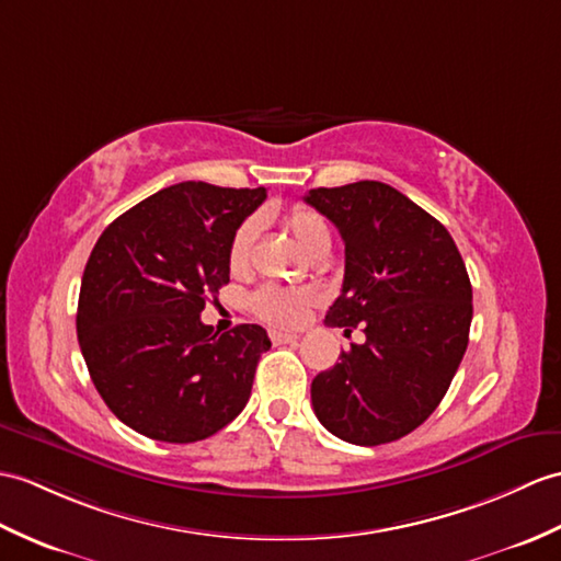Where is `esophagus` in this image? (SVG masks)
<instances>
[{"label": "esophagus", "instance_id": "obj_1", "mask_svg": "<svg viewBox=\"0 0 561 561\" xmlns=\"http://www.w3.org/2000/svg\"><path fill=\"white\" fill-rule=\"evenodd\" d=\"M270 340L272 344H291L298 340V334L291 332H270Z\"/></svg>", "mask_w": 561, "mask_h": 561}]
</instances>
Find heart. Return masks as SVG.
<instances>
[{"instance_id":"obj_1","label":"heart","mask_w":561,"mask_h":561,"mask_svg":"<svg viewBox=\"0 0 561 561\" xmlns=\"http://www.w3.org/2000/svg\"><path fill=\"white\" fill-rule=\"evenodd\" d=\"M284 225L304 253L312 257L328 253L330 229L318 213L308 210V207H294V210L286 215ZM255 237H257L255 219H245L243 225L233 231L231 243H229L231 272H243L249 267ZM312 304H316V296L310 291L306 289L291 291V289H279V286H265V289H260L251 301L257 318H263L265 322H272V324H282V328H291V324L301 322L308 316Z\"/></svg>"}]
</instances>
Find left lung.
Here are the masks:
<instances>
[{
    "mask_svg": "<svg viewBox=\"0 0 561 561\" xmlns=\"http://www.w3.org/2000/svg\"><path fill=\"white\" fill-rule=\"evenodd\" d=\"M340 229L344 284L324 322L363 344L310 385L318 421L351 445H387L427 421L457 375L473 289L449 231L380 181L312 188L304 198Z\"/></svg>",
    "mask_w": 561,
    "mask_h": 561,
    "instance_id": "obj_1",
    "label": "left lung"
}]
</instances>
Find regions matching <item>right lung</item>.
<instances>
[{"label": "right lung", "instance_id": "add662e5", "mask_svg": "<svg viewBox=\"0 0 561 561\" xmlns=\"http://www.w3.org/2000/svg\"><path fill=\"white\" fill-rule=\"evenodd\" d=\"M265 198L263 186L184 181L98 239L78 296V344L100 397L136 433L186 445L249 403L267 332L239 324L219 334L201 312L229 282L233 231Z\"/></svg>", "mask_w": 561, "mask_h": 561}]
</instances>
